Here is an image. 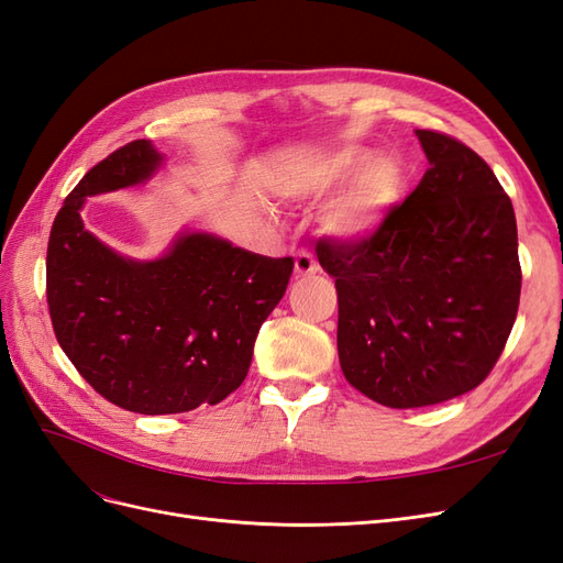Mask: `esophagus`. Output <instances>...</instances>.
I'll return each mask as SVG.
<instances>
[{
	"label": "esophagus",
	"mask_w": 563,
	"mask_h": 563,
	"mask_svg": "<svg viewBox=\"0 0 563 563\" xmlns=\"http://www.w3.org/2000/svg\"><path fill=\"white\" fill-rule=\"evenodd\" d=\"M319 269L314 255L310 251H298L296 255V275L298 277H308V275H314V272Z\"/></svg>",
	"instance_id": "1"
}]
</instances>
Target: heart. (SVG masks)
<instances>
[{
	"mask_svg": "<svg viewBox=\"0 0 563 563\" xmlns=\"http://www.w3.org/2000/svg\"><path fill=\"white\" fill-rule=\"evenodd\" d=\"M376 155L371 150L352 147L335 159L331 183L340 185L363 176L352 190L327 213V228L345 240H362L376 232L385 213L397 203L406 187V172L401 162L383 159L373 164Z\"/></svg>",
	"mask_w": 563,
	"mask_h": 563,
	"instance_id": "1",
	"label": "heart"
}]
</instances>
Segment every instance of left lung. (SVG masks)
<instances>
[{
    "mask_svg": "<svg viewBox=\"0 0 563 563\" xmlns=\"http://www.w3.org/2000/svg\"><path fill=\"white\" fill-rule=\"evenodd\" d=\"M430 168L376 232L317 242L335 279L338 356L350 385L389 408L467 395L500 360L521 294L517 218L472 147L420 129Z\"/></svg>",
    "mask_w": 563,
    "mask_h": 563,
    "instance_id": "obj_1",
    "label": "left lung"
}]
</instances>
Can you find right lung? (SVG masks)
<instances>
[{"label": "right lung", "instance_id": "1", "mask_svg": "<svg viewBox=\"0 0 563 563\" xmlns=\"http://www.w3.org/2000/svg\"><path fill=\"white\" fill-rule=\"evenodd\" d=\"M147 141L98 162L65 197L46 249V302L58 345L110 404L143 416L223 401L246 378L253 343L294 258L185 234L164 258L133 263L84 230V197L152 176Z\"/></svg>", "mask_w": 563, "mask_h": 563}]
</instances>
